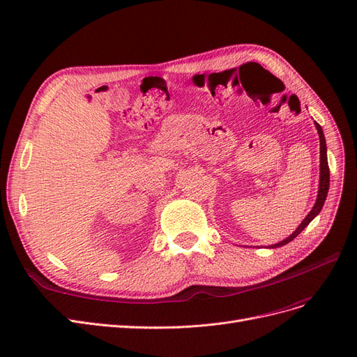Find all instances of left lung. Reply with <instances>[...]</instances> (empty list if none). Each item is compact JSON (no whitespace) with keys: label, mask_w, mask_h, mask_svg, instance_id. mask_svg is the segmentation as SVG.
Returning a JSON list of instances; mask_svg holds the SVG:
<instances>
[{"label":"left lung","mask_w":357,"mask_h":357,"mask_svg":"<svg viewBox=\"0 0 357 357\" xmlns=\"http://www.w3.org/2000/svg\"><path fill=\"white\" fill-rule=\"evenodd\" d=\"M316 128H317V132H319V137H320V185H319V195H317V201L314 204V207H312V210L308 213L307 218L302 220V223L298 226V229L291 234L289 238L283 240L282 243L278 244H274L271 245L273 248L275 247H282L287 243H290L294 238H296V236L304 231L307 226L310 225V222L316 218V215L320 213L323 204H325L326 201V197H328V190H329V165H328V156H326V139H325V135H323V129L321 126L316 122Z\"/></svg>","instance_id":"8db88e82"}]
</instances>
